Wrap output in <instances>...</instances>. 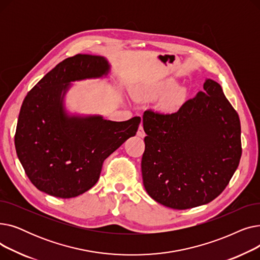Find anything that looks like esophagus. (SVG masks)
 Instances as JSON below:
<instances>
[{
	"mask_svg": "<svg viewBox=\"0 0 260 260\" xmlns=\"http://www.w3.org/2000/svg\"><path fill=\"white\" fill-rule=\"evenodd\" d=\"M137 135L139 136V137H141V138H144V137H145V133H144V131H143L142 124H140L139 129H138V132H137Z\"/></svg>",
	"mask_w": 260,
	"mask_h": 260,
	"instance_id": "obj_1",
	"label": "esophagus"
}]
</instances>
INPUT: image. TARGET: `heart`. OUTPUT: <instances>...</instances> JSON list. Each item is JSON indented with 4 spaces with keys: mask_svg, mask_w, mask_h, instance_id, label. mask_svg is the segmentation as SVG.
Listing matches in <instances>:
<instances>
[{
    "mask_svg": "<svg viewBox=\"0 0 260 260\" xmlns=\"http://www.w3.org/2000/svg\"><path fill=\"white\" fill-rule=\"evenodd\" d=\"M174 86H175L174 82H172V81L167 82V83H166L165 85H163L162 87L157 88V89H154V90H152V91H147V92L143 93V94L141 95V98L144 99V100H152V99H155V98L158 97V95L162 94L163 92H166V91H168V90H171ZM182 95H183V90H182V89H177L176 91H174V92L170 95L168 101H167V104H168V105H173V104H175L176 102H178V101L182 98Z\"/></svg>",
    "mask_w": 260,
    "mask_h": 260,
    "instance_id": "1",
    "label": "heart"
}]
</instances>
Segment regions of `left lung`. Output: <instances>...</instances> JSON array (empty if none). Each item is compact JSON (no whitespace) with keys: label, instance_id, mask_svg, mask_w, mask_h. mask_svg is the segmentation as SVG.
<instances>
[{"label":"left lung","instance_id":"1","mask_svg":"<svg viewBox=\"0 0 260 260\" xmlns=\"http://www.w3.org/2000/svg\"><path fill=\"white\" fill-rule=\"evenodd\" d=\"M203 91L171 114L146 109L143 184L155 201L175 210L219 196L241 157L240 120L221 86L208 79Z\"/></svg>","mask_w":260,"mask_h":260}]
</instances>
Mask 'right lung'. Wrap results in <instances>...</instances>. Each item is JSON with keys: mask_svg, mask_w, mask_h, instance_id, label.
Masks as SVG:
<instances>
[{"mask_svg": "<svg viewBox=\"0 0 260 260\" xmlns=\"http://www.w3.org/2000/svg\"><path fill=\"white\" fill-rule=\"evenodd\" d=\"M108 70L103 57L79 53L60 62L27 93L15 145L27 177L39 190L58 198L85 193L97 183L104 160L137 133L140 117L115 122L100 116L70 117L64 111L63 95L70 82L99 78Z\"/></svg>", "mask_w": 260, "mask_h": 260, "instance_id": "obj_1", "label": "right lung"}]
</instances>
